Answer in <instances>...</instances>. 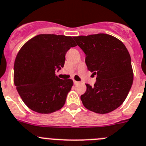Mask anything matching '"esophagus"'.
I'll return each mask as SVG.
<instances>
[{
	"mask_svg": "<svg viewBox=\"0 0 146 146\" xmlns=\"http://www.w3.org/2000/svg\"><path fill=\"white\" fill-rule=\"evenodd\" d=\"M79 83H80V82H77V81H75V80H74V85H78Z\"/></svg>",
	"mask_w": 146,
	"mask_h": 146,
	"instance_id": "obj_1",
	"label": "esophagus"
}]
</instances>
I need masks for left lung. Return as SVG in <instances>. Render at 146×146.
<instances>
[{
  "instance_id": "1",
  "label": "left lung",
  "mask_w": 146,
  "mask_h": 146,
  "mask_svg": "<svg viewBox=\"0 0 146 146\" xmlns=\"http://www.w3.org/2000/svg\"><path fill=\"white\" fill-rule=\"evenodd\" d=\"M85 54L88 70L97 75L94 86L86 84L80 98L84 106L98 113H107L126 99L133 82L130 55L125 45L107 34L74 37Z\"/></svg>"
}]
</instances>
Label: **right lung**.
<instances>
[{
    "label": "right lung",
    "instance_id": "obj_1",
    "mask_svg": "<svg viewBox=\"0 0 146 146\" xmlns=\"http://www.w3.org/2000/svg\"><path fill=\"white\" fill-rule=\"evenodd\" d=\"M76 45L69 36L41 34L20 49L14 63V84L31 110L50 113L64 106L73 81L61 80L55 72L64 67L66 52Z\"/></svg>",
    "mask_w": 146,
    "mask_h": 146
}]
</instances>
